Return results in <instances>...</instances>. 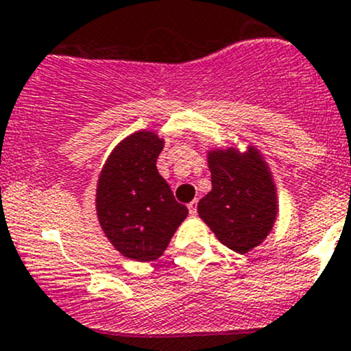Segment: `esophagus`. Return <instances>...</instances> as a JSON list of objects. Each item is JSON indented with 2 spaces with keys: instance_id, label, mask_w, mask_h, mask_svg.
<instances>
[{
  "instance_id": "34e87169",
  "label": "esophagus",
  "mask_w": 351,
  "mask_h": 351,
  "mask_svg": "<svg viewBox=\"0 0 351 351\" xmlns=\"http://www.w3.org/2000/svg\"><path fill=\"white\" fill-rule=\"evenodd\" d=\"M187 208H189V215H196L197 213V201H191L189 204H187Z\"/></svg>"
}]
</instances>
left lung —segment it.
<instances>
[{
    "label": "left lung",
    "mask_w": 351,
    "mask_h": 351,
    "mask_svg": "<svg viewBox=\"0 0 351 351\" xmlns=\"http://www.w3.org/2000/svg\"><path fill=\"white\" fill-rule=\"evenodd\" d=\"M211 191L197 213L218 241L235 252H249L268 237L276 218V189L261 155L249 148L210 152Z\"/></svg>",
    "instance_id": "1"
}]
</instances>
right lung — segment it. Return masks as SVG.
I'll use <instances>...</instances> for the list:
<instances>
[{
	"label": "right lung",
	"mask_w": 351,
	"mask_h": 351,
	"mask_svg": "<svg viewBox=\"0 0 351 351\" xmlns=\"http://www.w3.org/2000/svg\"><path fill=\"white\" fill-rule=\"evenodd\" d=\"M162 148L155 133L131 134L114 148L97 186V215L107 239L136 261L160 258L187 217L157 171Z\"/></svg>",
	"instance_id": "obj_1"
}]
</instances>
